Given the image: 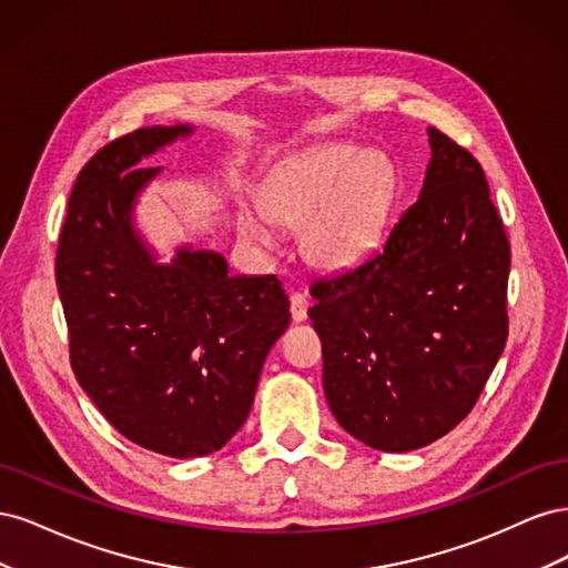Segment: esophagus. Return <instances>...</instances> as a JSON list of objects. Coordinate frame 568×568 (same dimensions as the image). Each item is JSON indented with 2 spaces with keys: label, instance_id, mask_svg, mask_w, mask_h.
Here are the masks:
<instances>
[{
  "label": "esophagus",
  "instance_id": "esophagus-1",
  "mask_svg": "<svg viewBox=\"0 0 568 568\" xmlns=\"http://www.w3.org/2000/svg\"><path fill=\"white\" fill-rule=\"evenodd\" d=\"M288 303H291V317H294V322H303V320H307V298H305V294H301V291H294V294L288 296Z\"/></svg>",
  "mask_w": 568,
  "mask_h": 568
}]
</instances>
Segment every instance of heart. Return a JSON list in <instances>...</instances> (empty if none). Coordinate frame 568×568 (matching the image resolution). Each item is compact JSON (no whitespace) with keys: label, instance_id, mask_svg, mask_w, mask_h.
I'll use <instances>...</instances> for the list:
<instances>
[{"label":"heart","instance_id":"heart-1","mask_svg":"<svg viewBox=\"0 0 568 568\" xmlns=\"http://www.w3.org/2000/svg\"><path fill=\"white\" fill-rule=\"evenodd\" d=\"M395 194V168L384 151L324 144L284 165L267 184L263 213L274 225L298 230L301 251L313 267L351 270L382 242ZM239 230L270 246L265 222L244 213Z\"/></svg>","mask_w":568,"mask_h":568}]
</instances>
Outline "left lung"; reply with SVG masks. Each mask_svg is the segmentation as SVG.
Here are the masks:
<instances>
[{
  "instance_id": "left-lung-1",
  "label": "left lung",
  "mask_w": 568,
  "mask_h": 568,
  "mask_svg": "<svg viewBox=\"0 0 568 568\" xmlns=\"http://www.w3.org/2000/svg\"><path fill=\"white\" fill-rule=\"evenodd\" d=\"M419 199L363 263L311 286L324 395L374 450L409 453L469 415L507 343L509 242L484 168L428 128Z\"/></svg>"
}]
</instances>
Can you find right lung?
I'll return each instance as SVG.
<instances>
[{"label":"right lung","instance_id":"add662e5","mask_svg":"<svg viewBox=\"0 0 568 568\" xmlns=\"http://www.w3.org/2000/svg\"><path fill=\"white\" fill-rule=\"evenodd\" d=\"M192 132L153 125L97 151L57 251L78 384L125 438L178 459L211 455L244 426L291 322L274 274L230 277L225 257L192 246L163 265L134 230L136 196L161 173L142 161Z\"/></svg>","mask_w":568,"mask_h":568}]
</instances>
